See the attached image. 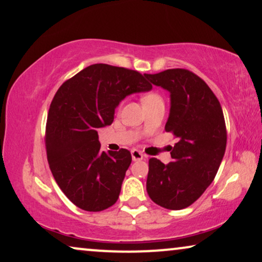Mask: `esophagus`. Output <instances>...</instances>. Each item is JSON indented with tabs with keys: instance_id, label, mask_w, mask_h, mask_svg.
Listing matches in <instances>:
<instances>
[{
	"instance_id": "obj_1",
	"label": "esophagus",
	"mask_w": 262,
	"mask_h": 262,
	"mask_svg": "<svg viewBox=\"0 0 262 262\" xmlns=\"http://www.w3.org/2000/svg\"><path fill=\"white\" fill-rule=\"evenodd\" d=\"M131 156H132V161L137 162V161H142V159L144 158V155L140 152V151L134 149L131 151Z\"/></svg>"
}]
</instances>
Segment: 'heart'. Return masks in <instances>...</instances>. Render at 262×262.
I'll return each instance as SVG.
<instances>
[{
  "label": "heart",
  "mask_w": 262,
  "mask_h": 262,
  "mask_svg": "<svg viewBox=\"0 0 262 262\" xmlns=\"http://www.w3.org/2000/svg\"><path fill=\"white\" fill-rule=\"evenodd\" d=\"M152 98H157L156 96H146L145 98H144L143 100H146V99H152Z\"/></svg>",
  "instance_id": "heart-1"
}]
</instances>
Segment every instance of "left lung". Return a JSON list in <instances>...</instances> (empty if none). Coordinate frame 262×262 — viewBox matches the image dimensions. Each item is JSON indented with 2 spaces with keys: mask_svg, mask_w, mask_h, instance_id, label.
Here are the masks:
<instances>
[{
  "mask_svg": "<svg viewBox=\"0 0 262 262\" xmlns=\"http://www.w3.org/2000/svg\"><path fill=\"white\" fill-rule=\"evenodd\" d=\"M144 77L170 93L165 131L178 138L171 162L149 159L146 190L158 206L180 210L214 181L226 151L225 117L213 91L190 71L175 68Z\"/></svg>",
  "mask_w": 262,
  "mask_h": 262,
  "instance_id": "8db88e82",
  "label": "left lung"
}]
</instances>
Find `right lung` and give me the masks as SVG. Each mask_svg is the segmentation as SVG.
<instances>
[{"label":"right lung","instance_id":"1","mask_svg":"<svg viewBox=\"0 0 262 262\" xmlns=\"http://www.w3.org/2000/svg\"><path fill=\"white\" fill-rule=\"evenodd\" d=\"M151 90L137 71L94 63L55 93L46 125L47 159L60 189L80 209L101 211L118 200L131 154L101 151L98 128L113 123L127 96Z\"/></svg>","mask_w":262,"mask_h":262}]
</instances>
